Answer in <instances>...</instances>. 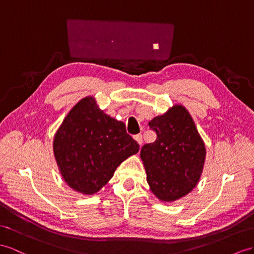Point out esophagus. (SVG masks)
I'll use <instances>...</instances> for the list:
<instances>
[{"label":"esophagus","instance_id":"34e87169","mask_svg":"<svg viewBox=\"0 0 254 254\" xmlns=\"http://www.w3.org/2000/svg\"><path fill=\"white\" fill-rule=\"evenodd\" d=\"M134 139L137 141V144L139 145V146H141V144H142V136L140 135V134H137V135H135L134 136Z\"/></svg>","mask_w":254,"mask_h":254}]
</instances>
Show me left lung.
<instances>
[{
	"label": "left lung",
	"instance_id": "left-lung-1",
	"mask_svg": "<svg viewBox=\"0 0 254 254\" xmlns=\"http://www.w3.org/2000/svg\"><path fill=\"white\" fill-rule=\"evenodd\" d=\"M149 127L157 133V139L140 150L147 183L160 200H177L198 183L206 159L205 144L183 105H174L155 117Z\"/></svg>",
	"mask_w": 254,
	"mask_h": 254
}]
</instances>
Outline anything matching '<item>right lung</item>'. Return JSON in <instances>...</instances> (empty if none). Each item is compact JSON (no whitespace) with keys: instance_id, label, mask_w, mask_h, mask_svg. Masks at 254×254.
<instances>
[{"instance_id":"1","label":"right lung","mask_w":254,"mask_h":254,"mask_svg":"<svg viewBox=\"0 0 254 254\" xmlns=\"http://www.w3.org/2000/svg\"><path fill=\"white\" fill-rule=\"evenodd\" d=\"M138 150L125 123L104 114L93 96L84 97L69 110L54 139L64 181L84 195L99 192L116 168Z\"/></svg>"}]
</instances>
